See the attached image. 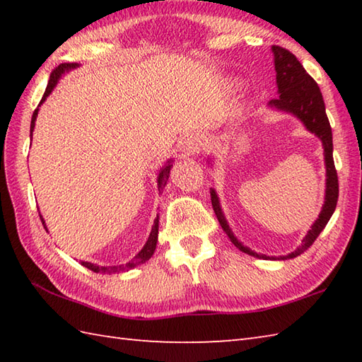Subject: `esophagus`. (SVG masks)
Returning <instances> with one entry per match:
<instances>
[{
    "mask_svg": "<svg viewBox=\"0 0 362 362\" xmlns=\"http://www.w3.org/2000/svg\"><path fill=\"white\" fill-rule=\"evenodd\" d=\"M202 140L197 134H188L182 141V152L185 156H196L202 151Z\"/></svg>",
    "mask_w": 362,
    "mask_h": 362,
    "instance_id": "1",
    "label": "esophagus"
}]
</instances>
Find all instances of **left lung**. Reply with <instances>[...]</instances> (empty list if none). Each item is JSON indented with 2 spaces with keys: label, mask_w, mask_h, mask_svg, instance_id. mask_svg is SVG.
Masks as SVG:
<instances>
[{
  "label": "left lung",
  "mask_w": 362,
  "mask_h": 362,
  "mask_svg": "<svg viewBox=\"0 0 362 362\" xmlns=\"http://www.w3.org/2000/svg\"><path fill=\"white\" fill-rule=\"evenodd\" d=\"M274 52V65L276 73V87H279V98L271 99L269 101V107L276 109L280 112L292 113L300 121L303 122L305 127L310 130L311 134L320 138L322 146H324V157H325V168H327V188H325V202L322 206V211L316 222L311 226V230L303 238L302 245L291 252L286 257H266L259 255V253L250 250L249 247L243 245V243L238 241V238L233 235L232 228L228 227L224 213H222L219 197L216 191L213 188L210 189L211 194V205L213 210L216 213V218L222 230L227 233L238 249L241 252L247 253V255L264 258V259H286V258H296L300 253H303L306 249L313 245L316 241V238L320 235L322 230L328 224L329 218L333 216L337 204V196H339V183H337V173L334 168L333 160V134L332 126H329L328 117L325 113V103L322 98L320 88L311 76L306 73L302 64L298 62L297 57L291 51L281 48V46H272Z\"/></svg>",
  "instance_id": "obj_1"
}]
</instances>
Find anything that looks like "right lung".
Wrapping results in <instances>:
<instances>
[{
	"mask_svg": "<svg viewBox=\"0 0 362 362\" xmlns=\"http://www.w3.org/2000/svg\"><path fill=\"white\" fill-rule=\"evenodd\" d=\"M79 64H60L56 70H54L49 76V82H48V87H46L45 90V95L42 98V101L38 105H42L45 103V99L49 96L51 91L54 90V87L57 86L59 79L62 78V74H65L66 71L70 70H74V68H78ZM37 115H38V109L34 110L33 113V119H30V138H33V132H34V127H35V119H37ZM171 166H173V160H168L166 165L160 169L158 173V177H157V185H158V193H161L163 191L166 182H168V177H169V171H171ZM40 219H42V224L43 227L46 228V224L45 221L42 218L40 214ZM48 230V228H46ZM157 240H158V216L156 218V221H153V226H152V230H151V235L148 238V241H146L144 247L136 253L134 259H130L129 263L126 264H119V266H98V264H93V263H88V261H81V264L83 267L90 269V271H93L96 274H118V272H126L129 271V269H134L136 266H140L143 263H146L152 255L153 252H156V247H157Z\"/></svg>",
	"mask_w": 362,
	"mask_h": 362,
	"instance_id": "obj_1",
	"label": "right lung"
}]
</instances>
